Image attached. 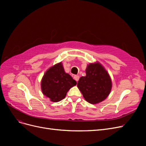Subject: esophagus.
Returning a JSON list of instances; mask_svg holds the SVG:
<instances>
[{
	"label": "esophagus",
	"instance_id": "esophagus-1",
	"mask_svg": "<svg viewBox=\"0 0 146 146\" xmlns=\"http://www.w3.org/2000/svg\"><path fill=\"white\" fill-rule=\"evenodd\" d=\"M74 80L77 82L78 81V80H79V76H75L74 77Z\"/></svg>",
	"mask_w": 146,
	"mask_h": 146
}]
</instances>
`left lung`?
Listing matches in <instances>:
<instances>
[{
	"label": "left lung",
	"mask_w": 146,
	"mask_h": 146,
	"mask_svg": "<svg viewBox=\"0 0 146 146\" xmlns=\"http://www.w3.org/2000/svg\"><path fill=\"white\" fill-rule=\"evenodd\" d=\"M85 71L86 76L80 78L77 87L88 102L99 104L107 98L111 92V77L98 61L87 65Z\"/></svg>",
	"instance_id": "1"
}]
</instances>
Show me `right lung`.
Returning a JSON list of instances; mask_svg holds the SVG:
<instances>
[{
  "mask_svg": "<svg viewBox=\"0 0 146 146\" xmlns=\"http://www.w3.org/2000/svg\"><path fill=\"white\" fill-rule=\"evenodd\" d=\"M77 85L76 81L64 71L62 62L48 68L41 79L42 94L53 102L63 100L68 91Z\"/></svg>",
  "mask_w": 146,
  "mask_h": 146,
  "instance_id": "add662e5",
  "label": "right lung"
}]
</instances>
